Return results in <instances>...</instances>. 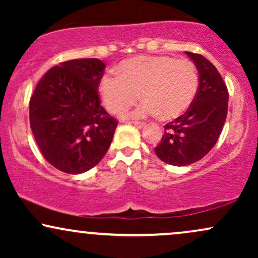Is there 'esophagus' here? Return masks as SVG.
Segmentation results:
<instances>
[{
    "label": "esophagus",
    "instance_id": "1",
    "mask_svg": "<svg viewBox=\"0 0 258 258\" xmlns=\"http://www.w3.org/2000/svg\"><path fill=\"white\" fill-rule=\"evenodd\" d=\"M132 125H135L137 128H143L144 126H146V123L144 122H138V121H133V122H131Z\"/></svg>",
    "mask_w": 258,
    "mask_h": 258
}]
</instances>
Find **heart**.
Returning <instances> with one entry per match:
<instances>
[{
	"mask_svg": "<svg viewBox=\"0 0 258 258\" xmlns=\"http://www.w3.org/2000/svg\"><path fill=\"white\" fill-rule=\"evenodd\" d=\"M119 74L105 75L99 86L103 103L112 114L143 103L128 114L133 119L161 115L176 119L188 110L197 96L199 76L195 65L170 55H139L121 61Z\"/></svg>",
	"mask_w": 258,
	"mask_h": 258,
	"instance_id": "1",
	"label": "heart"
}]
</instances>
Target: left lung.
I'll list each match as a JSON object with an SVG mask.
<instances>
[{
  "label": "left lung",
  "mask_w": 258,
  "mask_h": 258,
  "mask_svg": "<svg viewBox=\"0 0 258 258\" xmlns=\"http://www.w3.org/2000/svg\"><path fill=\"white\" fill-rule=\"evenodd\" d=\"M199 73L197 96L182 116L165 126L155 153L173 166H186L203 159L220 137L228 111V90L215 65L201 54L185 52Z\"/></svg>",
  "instance_id": "left-lung-1"
}]
</instances>
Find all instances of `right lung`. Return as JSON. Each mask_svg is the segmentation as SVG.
Listing matches in <instances>:
<instances>
[{"mask_svg": "<svg viewBox=\"0 0 258 258\" xmlns=\"http://www.w3.org/2000/svg\"><path fill=\"white\" fill-rule=\"evenodd\" d=\"M105 64L97 58L55 65L40 80L30 99V127L44 159L59 171L91 170L110 147L117 121L100 105Z\"/></svg>", "mask_w": 258, "mask_h": 258, "instance_id": "add662e5", "label": "right lung"}]
</instances>
